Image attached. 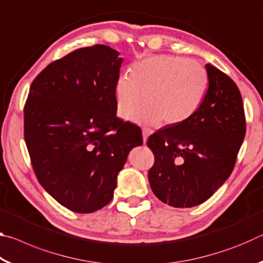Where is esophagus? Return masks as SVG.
Listing matches in <instances>:
<instances>
[{"label":"esophagus","instance_id":"obj_1","mask_svg":"<svg viewBox=\"0 0 263 263\" xmlns=\"http://www.w3.org/2000/svg\"><path fill=\"white\" fill-rule=\"evenodd\" d=\"M151 133H152V130H151V128H146V127L142 128V140H144V142L147 141V138Z\"/></svg>","mask_w":263,"mask_h":263}]
</instances>
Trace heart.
Instances as JSON below:
<instances>
[{"instance_id":"b5f03b06","label":"heart","mask_w":263,"mask_h":263,"mask_svg":"<svg viewBox=\"0 0 263 263\" xmlns=\"http://www.w3.org/2000/svg\"><path fill=\"white\" fill-rule=\"evenodd\" d=\"M206 89L208 74L199 62L175 55L151 57L133 65L130 75L119 77L116 112L124 121H132L144 97L140 121L174 125L198 109Z\"/></svg>"}]
</instances>
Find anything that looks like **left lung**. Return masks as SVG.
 <instances>
[{
  "label": "left lung",
  "mask_w": 263,
  "mask_h": 263,
  "mask_svg": "<svg viewBox=\"0 0 263 263\" xmlns=\"http://www.w3.org/2000/svg\"><path fill=\"white\" fill-rule=\"evenodd\" d=\"M205 68L209 88L198 109L147 140L154 154L151 188L160 201L174 208L198 205L220 188L233 171L246 133L237 84L215 66Z\"/></svg>",
  "instance_id": "left-lung-1"
}]
</instances>
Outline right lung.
Segmentation results:
<instances>
[{"label":"right lung","instance_id":"right-lung-1","mask_svg":"<svg viewBox=\"0 0 263 263\" xmlns=\"http://www.w3.org/2000/svg\"><path fill=\"white\" fill-rule=\"evenodd\" d=\"M123 59L105 45L82 47L44 68L24 105V139L39 183L57 202L90 213L114 197L127 154L142 145L136 124L116 117Z\"/></svg>","mask_w":263,"mask_h":263}]
</instances>
